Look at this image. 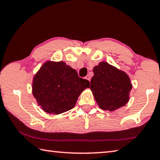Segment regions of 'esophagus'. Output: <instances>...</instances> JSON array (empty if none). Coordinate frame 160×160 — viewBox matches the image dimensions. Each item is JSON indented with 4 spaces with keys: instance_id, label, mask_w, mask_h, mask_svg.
Masks as SVG:
<instances>
[{
    "instance_id": "34e87169",
    "label": "esophagus",
    "mask_w": 160,
    "mask_h": 160,
    "mask_svg": "<svg viewBox=\"0 0 160 160\" xmlns=\"http://www.w3.org/2000/svg\"><path fill=\"white\" fill-rule=\"evenodd\" d=\"M85 79H87L88 80H89V81H90V76L89 75H88L87 76H86L85 77Z\"/></svg>"
}]
</instances>
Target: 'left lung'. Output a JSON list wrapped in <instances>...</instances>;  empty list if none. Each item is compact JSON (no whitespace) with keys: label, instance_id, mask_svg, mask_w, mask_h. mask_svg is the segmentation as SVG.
I'll return each mask as SVG.
<instances>
[{"label":"left lung","instance_id":"1","mask_svg":"<svg viewBox=\"0 0 160 160\" xmlns=\"http://www.w3.org/2000/svg\"><path fill=\"white\" fill-rule=\"evenodd\" d=\"M93 72L90 89L101 109L113 111L128 103L132 84L125 72L106 62L99 63Z\"/></svg>","mask_w":160,"mask_h":160}]
</instances>
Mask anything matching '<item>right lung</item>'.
<instances>
[{
  "label": "right lung",
  "mask_w": 160,
  "mask_h": 160,
  "mask_svg": "<svg viewBox=\"0 0 160 160\" xmlns=\"http://www.w3.org/2000/svg\"><path fill=\"white\" fill-rule=\"evenodd\" d=\"M89 86V81L79 78L64 62H47L35 75L32 94L45 112L60 114L74 108L78 96Z\"/></svg>",
  "instance_id": "obj_1"
}]
</instances>
